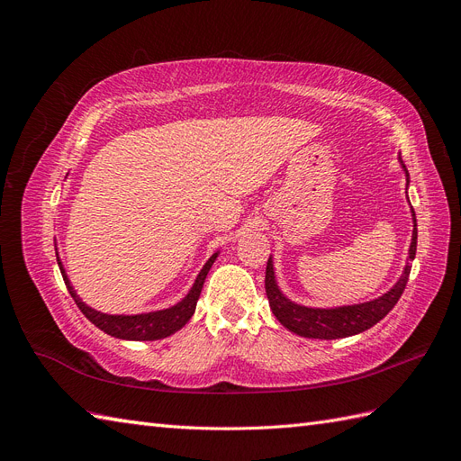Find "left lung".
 I'll use <instances>...</instances> for the list:
<instances>
[{"instance_id": "obj_1", "label": "left lung", "mask_w": 461, "mask_h": 461, "mask_svg": "<svg viewBox=\"0 0 461 461\" xmlns=\"http://www.w3.org/2000/svg\"><path fill=\"white\" fill-rule=\"evenodd\" d=\"M400 163L403 167V171H406V180L410 185V173L406 169V165H403L402 158H400ZM411 215H413V234H411V244H410V258H408L410 261L415 258V249H417V221H415L413 209H411ZM410 261L406 263V267H403V273L398 278V283L381 298L364 302V303L340 305V308L325 310V308H305V305L288 300L276 285L273 258L269 256L267 271H265V292H267L271 312L278 319V323L285 325L288 330L296 332L305 339H321V340L344 339V337H352V334H359L371 329L394 308L396 302L402 296L403 288L408 285L410 271H411Z\"/></svg>"}]
</instances>
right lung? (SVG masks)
Segmentation results:
<instances>
[{
  "label": "right lung",
  "instance_id": "1",
  "mask_svg": "<svg viewBox=\"0 0 461 461\" xmlns=\"http://www.w3.org/2000/svg\"><path fill=\"white\" fill-rule=\"evenodd\" d=\"M217 256L219 254H213L212 258L207 259V263L203 265V269L196 276V281H194L190 292L178 303L171 305V308H167V310L138 313V315H109V313H102V312L92 310L90 305H86L85 302L78 298L71 281H68V276L63 269L59 258H58V265L61 269V275H63V281L67 285L68 294L73 296L75 303L78 305V310L85 313L86 319H90L97 329H102L104 332L111 334V337L122 339V340H159V339H165V337H171L173 332H176L178 329H183L190 321V317L194 315V312H196V303H198V298H200V292L203 288L205 276H207L209 269H212V265L217 259Z\"/></svg>",
  "mask_w": 461,
  "mask_h": 461
}]
</instances>
